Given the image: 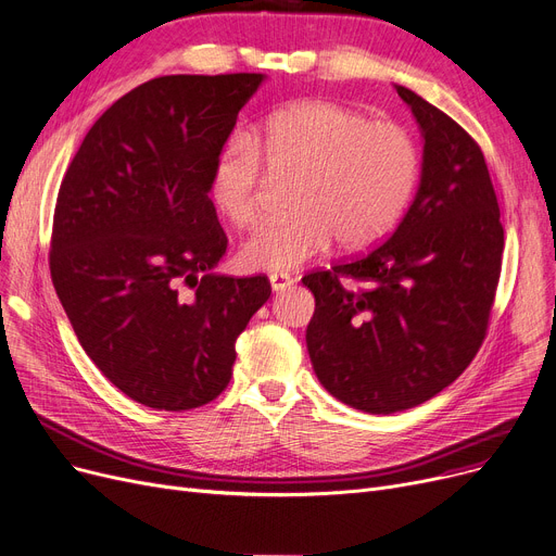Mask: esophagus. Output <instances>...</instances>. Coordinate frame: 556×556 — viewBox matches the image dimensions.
Masks as SVG:
<instances>
[{"instance_id": "1", "label": "esophagus", "mask_w": 556, "mask_h": 556, "mask_svg": "<svg viewBox=\"0 0 556 556\" xmlns=\"http://www.w3.org/2000/svg\"><path fill=\"white\" fill-rule=\"evenodd\" d=\"M269 282H271L274 291H285L289 285H293V278L285 271H274V274H269Z\"/></svg>"}]
</instances>
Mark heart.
<instances>
[{
    "label": "heart",
    "mask_w": 556,
    "mask_h": 556,
    "mask_svg": "<svg viewBox=\"0 0 556 556\" xmlns=\"http://www.w3.org/2000/svg\"><path fill=\"white\" fill-rule=\"evenodd\" d=\"M289 179L293 213L267 222L242 244L240 263L253 271L296 269L334 240L356 249L381 238L404 213L419 156L395 123L328 101H303L271 112L251 139L228 141L213 161L208 198L238 226L253 224L267 184Z\"/></svg>",
    "instance_id": "1"
}]
</instances>
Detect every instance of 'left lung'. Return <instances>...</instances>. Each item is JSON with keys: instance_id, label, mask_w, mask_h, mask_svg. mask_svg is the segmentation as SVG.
I'll list each match as a JSON object with an SVG mask.
<instances>
[{"instance_id": "obj_1", "label": "left lung", "mask_w": 556, "mask_h": 556, "mask_svg": "<svg viewBox=\"0 0 556 556\" xmlns=\"http://www.w3.org/2000/svg\"><path fill=\"white\" fill-rule=\"evenodd\" d=\"M424 139L415 198L383 244L314 271L307 352L323 388L372 415L419 406L476 356L501 276L503 224L478 143L395 85Z\"/></svg>"}]
</instances>
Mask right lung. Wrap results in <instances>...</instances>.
Returning a JSON list of instances; mask_svg holds the SVG:
<instances>
[{"instance_id": "add662e5", "label": "right lung", "mask_w": 556, "mask_h": 556, "mask_svg": "<svg viewBox=\"0 0 556 556\" xmlns=\"http://www.w3.org/2000/svg\"><path fill=\"white\" fill-rule=\"evenodd\" d=\"M265 74L161 76L98 118L62 179L51 280L72 328L118 390L159 410L213 402L267 276L213 269L226 236L213 161Z\"/></svg>"}]
</instances>
